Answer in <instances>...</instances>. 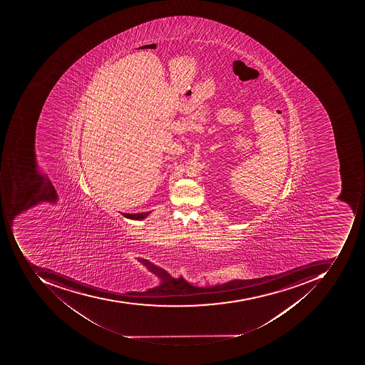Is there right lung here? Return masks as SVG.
Here are the masks:
<instances>
[{
	"label": "right lung",
	"instance_id": "right-lung-1",
	"mask_svg": "<svg viewBox=\"0 0 365 365\" xmlns=\"http://www.w3.org/2000/svg\"><path fill=\"white\" fill-rule=\"evenodd\" d=\"M150 214H151V212H137V214H126V212H122L123 216L126 217V218H128V220H145V218H147V217H148L149 215H150Z\"/></svg>",
	"mask_w": 365,
	"mask_h": 365
}]
</instances>
